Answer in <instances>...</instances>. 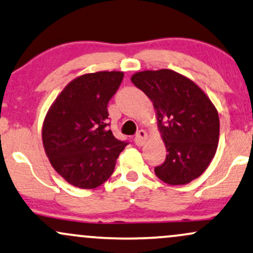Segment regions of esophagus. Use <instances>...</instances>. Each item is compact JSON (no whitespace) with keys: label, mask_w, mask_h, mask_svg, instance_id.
<instances>
[{"label":"esophagus","mask_w":253,"mask_h":253,"mask_svg":"<svg viewBox=\"0 0 253 253\" xmlns=\"http://www.w3.org/2000/svg\"><path fill=\"white\" fill-rule=\"evenodd\" d=\"M148 139V135L147 132L144 131V130H139L137 132V135H136V137L133 141H135V144L138 145V147H142V145L145 144V142H147Z\"/></svg>","instance_id":"esophagus-1"}]
</instances>
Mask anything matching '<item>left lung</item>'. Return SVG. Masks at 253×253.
<instances>
[{"mask_svg":"<svg viewBox=\"0 0 253 253\" xmlns=\"http://www.w3.org/2000/svg\"><path fill=\"white\" fill-rule=\"evenodd\" d=\"M156 110L167 149L155 174L168 185H186L206 170L219 142V116L206 93L191 79L171 70L143 71L131 77Z\"/></svg>","mask_w":253,"mask_h":253,"instance_id":"obj_1","label":"left lung"}]
</instances>
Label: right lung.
<instances>
[{
	"instance_id": "right-lung-1",
	"label": "right lung",
	"mask_w": 253,
	"mask_h": 253,
	"mask_svg": "<svg viewBox=\"0 0 253 253\" xmlns=\"http://www.w3.org/2000/svg\"><path fill=\"white\" fill-rule=\"evenodd\" d=\"M124 73L117 71L80 76L52 104L42 126L46 155L56 173L83 189L100 186L114 173L126 141L109 129L108 104Z\"/></svg>"
}]
</instances>
